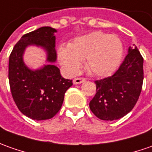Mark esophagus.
I'll return each instance as SVG.
<instances>
[{
    "label": "esophagus",
    "mask_w": 152,
    "mask_h": 152,
    "mask_svg": "<svg viewBox=\"0 0 152 152\" xmlns=\"http://www.w3.org/2000/svg\"><path fill=\"white\" fill-rule=\"evenodd\" d=\"M86 79L84 78V77H76V78H75V79L73 80V83H74V84H80V83L86 81Z\"/></svg>",
    "instance_id": "34e87169"
}]
</instances>
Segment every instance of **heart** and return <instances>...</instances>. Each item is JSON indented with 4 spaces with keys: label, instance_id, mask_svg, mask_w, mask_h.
I'll list each match as a JSON object with an SVG mask.
<instances>
[{
    "label": "heart",
    "instance_id": "obj_1",
    "mask_svg": "<svg viewBox=\"0 0 152 152\" xmlns=\"http://www.w3.org/2000/svg\"><path fill=\"white\" fill-rule=\"evenodd\" d=\"M123 52L119 37L94 31L77 38L69 46H61L58 57L63 66L71 73L78 72L81 61L86 59V68L92 75L106 76L118 67Z\"/></svg>",
    "mask_w": 152,
    "mask_h": 152
}]
</instances>
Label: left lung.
Returning <instances> with one entry per match:
<instances>
[{
  "label": "left lung",
  "instance_id": "obj_1",
  "mask_svg": "<svg viewBox=\"0 0 152 152\" xmlns=\"http://www.w3.org/2000/svg\"><path fill=\"white\" fill-rule=\"evenodd\" d=\"M143 57L137 46L129 48L127 56L111 76L95 81L96 93L90 109L99 119L114 121L133 109L143 84Z\"/></svg>",
  "mask_w": 152,
  "mask_h": 152
}]
</instances>
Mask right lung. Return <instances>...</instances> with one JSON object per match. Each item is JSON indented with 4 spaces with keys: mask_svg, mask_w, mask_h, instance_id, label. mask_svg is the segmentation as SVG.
Listing matches in <instances>:
<instances>
[{
    "mask_svg": "<svg viewBox=\"0 0 152 152\" xmlns=\"http://www.w3.org/2000/svg\"><path fill=\"white\" fill-rule=\"evenodd\" d=\"M56 29L43 26L25 34L14 46L9 57V83L11 95L20 111L36 121L52 118L60 111L64 96L72 86V80L61 76L52 64L37 71L26 66L22 55L29 45L42 46L47 52V61L55 62Z\"/></svg>",
    "mask_w": 152,
    "mask_h": 152,
    "instance_id": "right-lung-1",
    "label": "right lung"
}]
</instances>
